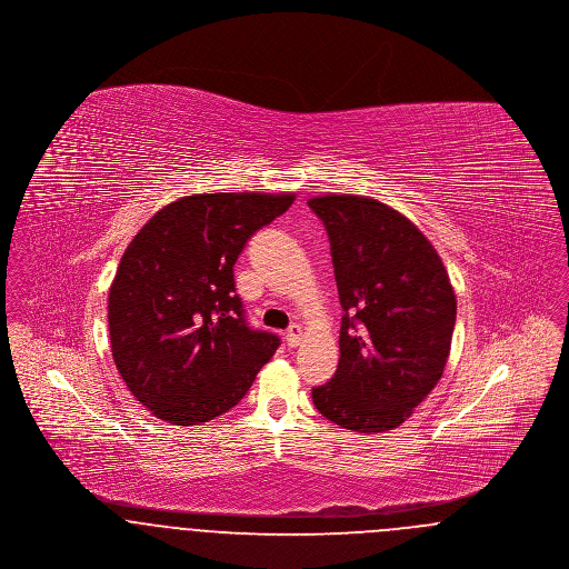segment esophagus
<instances>
[{"instance_id": "34e87169", "label": "esophagus", "mask_w": 569, "mask_h": 569, "mask_svg": "<svg viewBox=\"0 0 569 569\" xmlns=\"http://www.w3.org/2000/svg\"><path fill=\"white\" fill-rule=\"evenodd\" d=\"M300 341H302V328L298 325L290 326L288 332H286V343H288L290 348H297Z\"/></svg>"}]
</instances>
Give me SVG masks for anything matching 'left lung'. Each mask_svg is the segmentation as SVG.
<instances>
[{
  "label": "left lung",
  "mask_w": 569,
  "mask_h": 569,
  "mask_svg": "<svg viewBox=\"0 0 569 569\" xmlns=\"http://www.w3.org/2000/svg\"><path fill=\"white\" fill-rule=\"evenodd\" d=\"M325 221L343 307L339 367L311 390L330 422L358 433L401 427L443 376L457 322L448 271L422 230L369 196L309 198Z\"/></svg>",
  "instance_id": "obj_1"
}]
</instances>
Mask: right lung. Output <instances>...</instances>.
I'll use <instances>...</instances> for the list:
<instances>
[{
	"label": "right lung",
	"mask_w": 569,
	"mask_h": 569,
	"mask_svg": "<svg viewBox=\"0 0 569 569\" xmlns=\"http://www.w3.org/2000/svg\"><path fill=\"white\" fill-rule=\"evenodd\" d=\"M297 193L217 191L162 207L121 256L109 290L117 371L156 418L191 427L237 406L279 339L244 325L232 267Z\"/></svg>",
	"instance_id": "add662e5"
}]
</instances>
